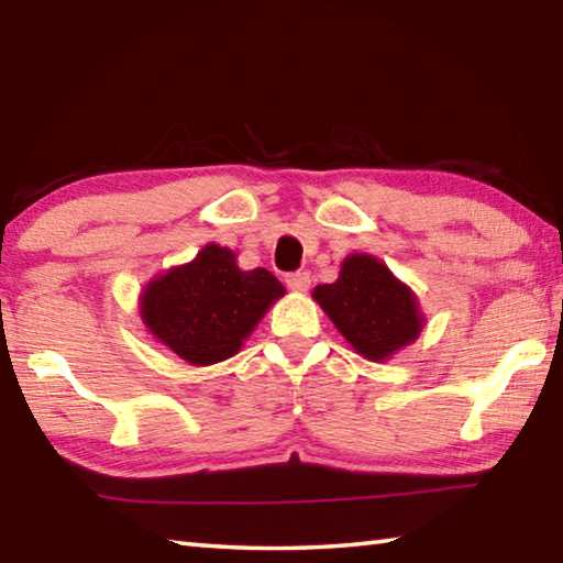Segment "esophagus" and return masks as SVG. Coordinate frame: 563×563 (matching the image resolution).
Returning <instances> with one entry per match:
<instances>
[{
	"label": "esophagus",
	"mask_w": 563,
	"mask_h": 563,
	"mask_svg": "<svg viewBox=\"0 0 563 563\" xmlns=\"http://www.w3.org/2000/svg\"><path fill=\"white\" fill-rule=\"evenodd\" d=\"M285 285H288L292 292H305L310 288V275L308 273H290L288 278H285Z\"/></svg>",
	"instance_id": "1"
}]
</instances>
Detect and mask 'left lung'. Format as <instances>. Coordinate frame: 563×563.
Here are the masks:
<instances>
[{"label": "left lung", "instance_id": "obj_1", "mask_svg": "<svg viewBox=\"0 0 563 563\" xmlns=\"http://www.w3.org/2000/svg\"><path fill=\"white\" fill-rule=\"evenodd\" d=\"M312 298L350 347L369 362H385L412 345L427 322L415 290L369 253L347 255L338 280L318 285Z\"/></svg>", "mask_w": 563, "mask_h": 563}]
</instances>
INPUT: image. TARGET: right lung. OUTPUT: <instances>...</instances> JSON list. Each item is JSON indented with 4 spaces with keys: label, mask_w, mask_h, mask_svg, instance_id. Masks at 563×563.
<instances>
[{
    "label": "right lung",
    "mask_w": 563,
    "mask_h": 563,
    "mask_svg": "<svg viewBox=\"0 0 563 563\" xmlns=\"http://www.w3.org/2000/svg\"><path fill=\"white\" fill-rule=\"evenodd\" d=\"M231 247L203 245L190 263L146 283L139 316L146 332L196 367L233 357L285 288L271 271H241Z\"/></svg>",
    "instance_id": "1"
}]
</instances>
